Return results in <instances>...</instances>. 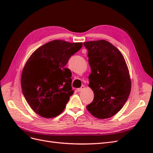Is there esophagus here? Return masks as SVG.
I'll use <instances>...</instances> for the list:
<instances>
[{
  "instance_id": "34e87169",
  "label": "esophagus",
  "mask_w": 153,
  "mask_h": 153,
  "mask_svg": "<svg viewBox=\"0 0 153 153\" xmlns=\"http://www.w3.org/2000/svg\"><path fill=\"white\" fill-rule=\"evenodd\" d=\"M85 89V86L84 85H82L80 88H78V89H76V91L78 92H81L83 89Z\"/></svg>"
}]
</instances>
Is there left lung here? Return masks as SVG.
<instances>
[{
  "label": "left lung",
  "mask_w": 153,
  "mask_h": 153,
  "mask_svg": "<svg viewBox=\"0 0 153 153\" xmlns=\"http://www.w3.org/2000/svg\"><path fill=\"white\" fill-rule=\"evenodd\" d=\"M91 73L89 86L94 92V100L86 108L98 119H107L120 111L128 98L131 83L123 55L105 40L87 41Z\"/></svg>",
  "instance_id": "left-lung-1"
}]
</instances>
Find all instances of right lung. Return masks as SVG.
I'll return each mask as SVG.
<instances>
[{"label": "right lung", "instance_id": "right-lung-1", "mask_svg": "<svg viewBox=\"0 0 153 153\" xmlns=\"http://www.w3.org/2000/svg\"><path fill=\"white\" fill-rule=\"evenodd\" d=\"M82 47V43L54 40L38 48L27 61L21 77L22 92L41 117H56L65 108L74 92L71 72L65 66Z\"/></svg>", "mask_w": 153, "mask_h": 153}]
</instances>
